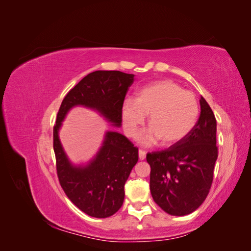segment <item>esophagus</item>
Masks as SVG:
<instances>
[{"label": "esophagus", "instance_id": "1", "mask_svg": "<svg viewBox=\"0 0 251 251\" xmlns=\"http://www.w3.org/2000/svg\"><path fill=\"white\" fill-rule=\"evenodd\" d=\"M138 155H139V159H140V160H144V159H146L147 153H146V151H142V150H139Z\"/></svg>", "mask_w": 251, "mask_h": 251}]
</instances>
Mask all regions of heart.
Masks as SVG:
<instances>
[{
	"instance_id": "1",
	"label": "heart",
	"mask_w": 251,
	"mask_h": 251,
	"mask_svg": "<svg viewBox=\"0 0 251 251\" xmlns=\"http://www.w3.org/2000/svg\"><path fill=\"white\" fill-rule=\"evenodd\" d=\"M121 121L126 134L135 137L149 116L148 130L139 141L151 146L160 141L171 147L192 132L199 116V104L194 93L173 80H160L138 91L135 100L126 98L121 105Z\"/></svg>"
}]
</instances>
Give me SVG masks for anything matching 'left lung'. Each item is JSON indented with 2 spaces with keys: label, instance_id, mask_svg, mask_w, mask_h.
<instances>
[{
  "label": "left lung",
  "instance_id": "8db88e82",
  "mask_svg": "<svg viewBox=\"0 0 251 251\" xmlns=\"http://www.w3.org/2000/svg\"><path fill=\"white\" fill-rule=\"evenodd\" d=\"M201 112L192 132L168 150L147 155L154 201L172 216L192 214L206 199L218 158L217 121L201 96Z\"/></svg>",
  "mask_w": 251,
  "mask_h": 251
}]
</instances>
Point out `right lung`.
<instances>
[{
  "label": "right lung",
  "mask_w": 251,
  "mask_h": 251,
  "mask_svg": "<svg viewBox=\"0 0 251 251\" xmlns=\"http://www.w3.org/2000/svg\"><path fill=\"white\" fill-rule=\"evenodd\" d=\"M134 74L94 71L65 96L53 127V149L60 186L71 202L90 217L108 218L123 206L125 184L138 161V149L126 136L107 131L101 147L87 164H73L59 140L58 132L72 108L94 110L113 126H121V105Z\"/></svg>",
  "instance_id": "add662e5"
}]
</instances>
